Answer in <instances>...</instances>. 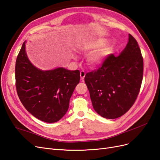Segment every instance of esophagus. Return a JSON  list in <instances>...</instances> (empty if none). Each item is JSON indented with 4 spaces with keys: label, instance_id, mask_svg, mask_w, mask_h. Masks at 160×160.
I'll list each match as a JSON object with an SVG mask.
<instances>
[{
    "label": "esophagus",
    "instance_id": "1",
    "mask_svg": "<svg viewBox=\"0 0 160 160\" xmlns=\"http://www.w3.org/2000/svg\"><path fill=\"white\" fill-rule=\"evenodd\" d=\"M85 72L84 71H81L80 72V77H81V79L82 80H83L85 78Z\"/></svg>",
    "mask_w": 160,
    "mask_h": 160
}]
</instances>
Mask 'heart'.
<instances>
[{"instance_id":"obj_1","label":"heart","mask_w":160,"mask_h":160,"mask_svg":"<svg viewBox=\"0 0 160 160\" xmlns=\"http://www.w3.org/2000/svg\"><path fill=\"white\" fill-rule=\"evenodd\" d=\"M105 41L99 39L95 41H85L82 42L79 45V48L85 52L93 51L102 47ZM110 51V47L108 45L103 46L101 49L91 52L87 57V62L91 67H95L100 65L105 58L107 57Z\"/></svg>"}]
</instances>
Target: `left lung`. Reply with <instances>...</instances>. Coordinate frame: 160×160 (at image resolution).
<instances>
[{
    "instance_id": "8db88e82",
    "label": "left lung",
    "mask_w": 160,
    "mask_h": 160,
    "mask_svg": "<svg viewBox=\"0 0 160 160\" xmlns=\"http://www.w3.org/2000/svg\"><path fill=\"white\" fill-rule=\"evenodd\" d=\"M143 61L138 42L129 35L119 56L111 54L97 71L88 72V86L95 111L106 119H115L132 108L141 88Z\"/></svg>"
}]
</instances>
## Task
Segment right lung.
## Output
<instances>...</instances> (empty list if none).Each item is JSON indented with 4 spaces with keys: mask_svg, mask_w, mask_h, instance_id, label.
<instances>
[{
    "mask_svg": "<svg viewBox=\"0 0 160 160\" xmlns=\"http://www.w3.org/2000/svg\"><path fill=\"white\" fill-rule=\"evenodd\" d=\"M23 42L15 65L16 88L24 107L34 117L47 123L60 120L69 109V100L79 83V70L63 67L42 71L27 57Z\"/></svg>",
    "mask_w": 160,
    "mask_h": 160,
    "instance_id": "add662e5",
    "label": "right lung"
}]
</instances>
